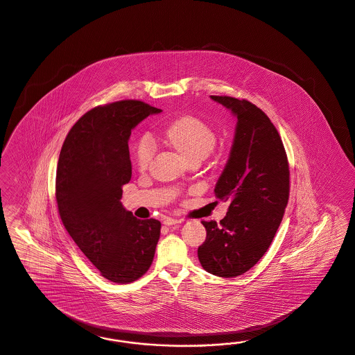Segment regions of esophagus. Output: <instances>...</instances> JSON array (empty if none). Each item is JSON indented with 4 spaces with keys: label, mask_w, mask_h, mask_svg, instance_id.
I'll list each match as a JSON object with an SVG mask.
<instances>
[{
    "label": "esophagus",
    "mask_w": 355,
    "mask_h": 355,
    "mask_svg": "<svg viewBox=\"0 0 355 355\" xmlns=\"http://www.w3.org/2000/svg\"><path fill=\"white\" fill-rule=\"evenodd\" d=\"M178 223H181V220L174 219V218H164V220H162L164 225H173V224H178Z\"/></svg>",
    "instance_id": "obj_1"
}]
</instances>
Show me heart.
I'll return each instance as SVG.
<instances>
[{"instance_id": "obj_1", "label": "heart", "mask_w": 355, "mask_h": 355, "mask_svg": "<svg viewBox=\"0 0 355 355\" xmlns=\"http://www.w3.org/2000/svg\"><path fill=\"white\" fill-rule=\"evenodd\" d=\"M165 140L189 159H205L216 144V135L202 119L186 115L171 122L164 131ZM156 141L150 134H143L135 147V159L140 169H147L156 153Z\"/></svg>"}]
</instances>
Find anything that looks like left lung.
I'll return each instance as SVG.
<instances>
[{"label": "left lung", "mask_w": 355, "mask_h": 355, "mask_svg": "<svg viewBox=\"0 0 355 355\" xmlns=\"http://www.w3.org/2000/svg\"><path fill=\"white\" fill-rule=\"evenodd\" d=\"M232 110L237 127L230 159L215 186L230 205L220 223L202 221L207 236L198 248L202 268L233 278L252 269L269 249L290 196V166L269 116L246 99L211 96Z\"/></svg>", "instance_id": "1"}]
</instances>
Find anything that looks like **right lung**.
<instances>
[{"mask_svg":"<svg viewBox=\"0 0 355 355\" xmlns=\"http://www.w3.org/2000/svg\"><path fill=\"white\" fill-rule=\"evenodd\" d=\"M159 109L125 99L85 112L62 143L55 196L65 230L101 275L131 283L152 265L161 223L140 220L123 207L132 166L131 130Z\"/></svg>","mask_w":355,"mask_h":355,"instance_id":"obj_1","label":"right lung"}]
</instances>
